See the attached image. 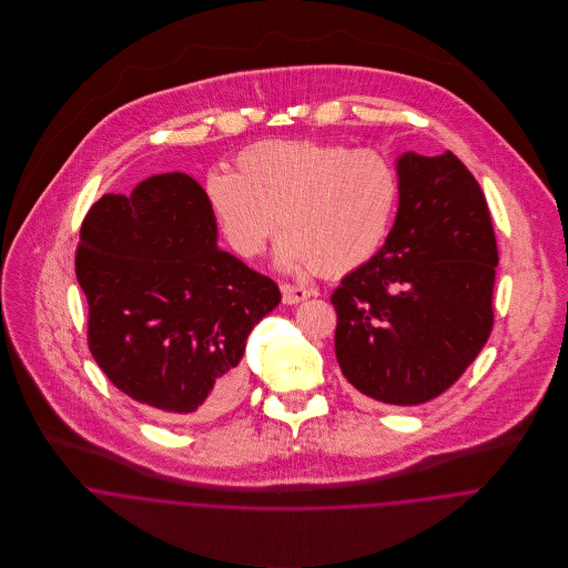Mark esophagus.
I'll return each instance as SVG.
<instances>
[{"mask_svg": "<svg viewBox=\"0 0 568 568\" xmlns=\"http://www.w3.org/2000/svg\"><path fill=\"white\" fill-rule=\"evenodd\" d=\"M311 295H315L313 288H306V286H300V284H282V302L284 304H300L304 300H308Z\"/></svg>", "mask_w": 568, "mask_h": 568, "instance_id": "1", "label": "esophagus"}]
</instances>
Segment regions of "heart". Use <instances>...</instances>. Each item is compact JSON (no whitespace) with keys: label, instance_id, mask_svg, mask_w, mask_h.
<instances>
[{"label":"heart","instance_id":"heart-1","mask_svg":"<svg viewBox=\"0 0 568 568\" xmlns=\"http://www.w3.org/2000/svg\"><path fill=\"white\" fill-rule=\"evenodd\" d=\"M205 201L227 244L243 257L260 255L280 227L284 268L349 273L385 243L400 176L381 151L320 140H264L243 149L236 172L214 168Z\"/></svg>","mask_w":568,"mask_h":568}]
</instances>
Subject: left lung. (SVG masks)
I'll list each match as a JSON object with an SVG mask.
<instances>
[{"mask_svg":"<svg viewBox=\"0 0 568 568\" xmlns=\"http://www.w3.org/2000/svg\"><path fill=\"white\" fill-rule=\"evenodd\" d=\"M396 168L394 230L329 300L347 383L378 403L413 406L442 396L484 349L498 248L484 190L450 151L405 153Z\"/></svg>","mask_w":568,"mask_h":568,"instance_id":"obj_1","label":"left lung"}]
</instances>
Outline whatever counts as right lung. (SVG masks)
<instances>
[{
  "label": "right lung",
  "instance_id": "right-lung-1",
  "mask_svg": "<svg viewBox=\"0 0 568 568\" xmlns=\"http://www.w3.org/2000/svg\"><path fill=\"white\" fill-rule=\"evenodd\" d=\"M87 343L131 400L162 417H214L243 389L253 325L277 284L216 246L205 190L183 172L91 205L77 248Z\"/></svg>",
  "mask_w": 568,
  "mask_h": 568
}]
</instances>
